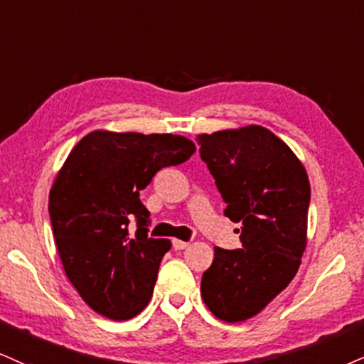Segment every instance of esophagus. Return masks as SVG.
I'll return each instance as SVG.
<instances>
[{
  "instance_id": "esophagus-1",
  "label": "esophagus",
  "mask_w": 364,
  "mask_h": 364,
  "mask_svg": "<svg viewBox=\"0 0 364 364\" xmlns=\"http://www.w3.org/2000/svg\"><path fill=\"white\" fill-rule=\"evenodd\" d=\"M172 245H173L175 250H186L187 246H189V243H187V241H182V240H173Z\"/></svg>"
}]
</instances>
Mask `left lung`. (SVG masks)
Returning <instances> with one entry per match:
<instances>
[{"label":"left lung","mask_w":364,"mask_h":364,"mask_svg":"<svg viewBox=\"0 0 364 364\" xmlns=\"http://www.w3.org/2000/svg\"><path fill=\"white\" fill-rule=\"evenodd\" d=\"M197 145L226 203L224 216L243 224L241 248H214L200 294L221 321H246L267 307L299 270L311 186L294 151L263 127L197 134Z\"/></svg>","instance_id":"8db88e82"}]
</instances>
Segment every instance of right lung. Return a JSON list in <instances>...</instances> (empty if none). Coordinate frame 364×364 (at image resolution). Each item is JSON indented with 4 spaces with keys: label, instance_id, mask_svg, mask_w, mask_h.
<instances>
[{
    "label": "right lung",
    "instance_id": "right-lung-1",
    "mask_svg": "<svg viewBox=\"0 0 364 364\" xmlns=\"http://www.w3.org/2000/svg\"><path fill=\"white\" fill-rule=\"evenodd\" d=\"M194 151V141L178 134L92 132L58 172L48 197L58 255L84 302L107 319H132L146 307L172 246L148 237L140 191Z\"/></svg>",
    "mask_w": 364,
    "mask_h": 364
}]
</instances>
